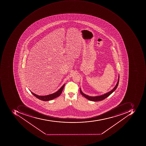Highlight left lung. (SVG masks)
I'll use <instances>...</instances> for the list:
<instances>
[{"mask_svg":"<svg viewBox=\"0 0 146 146\" xmlns=\"http://www.w3.org/2000/svg\"><path fill=\"white\" fill-rule=\"evenodd\" d=\"M119 75L118 76V81H117V83L115 86L114 87V88H113L112 90H111V91L108 92V93L105 94L103 95L100 96H94V97L89 96L87 95H86L85 94H83V92H82V91H81V89H80V93H81V94L83 96H84L85 98H86L89 100H91V101H101V100H104L106 98L108 97V96H110V95H111V94L112 93L113 91H114V90L117 89V86H118V83H119Z\"/></svg>","mask_w":146,"mask_h":146,"instance_id":"obj_1","label":"left lung"}]
</instances>
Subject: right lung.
Returning <instances> with one entry per match:
<instances>
[{"label":"right lung","mask_w":146,"mask_h":146,"mask_svg":"<svg viewBox=\"0 0 146 146\" xmlns=\"http://www.w3.org/2000/svg\"><path fill=\"white\" fill-rule=\"evenodd\" d=\"M65 84H64L62 87H61L60 89L58 91L56 92H55L54 94H52L49 95L44 96H40L37 95L35 94H34L33 92H32L31 91V93L34 96H35L38 99L40 100H43V101H49V100H52L56 98L58 96H60V95L62 93V91H63V89H64V86Z\"/></svg>","instance_id":"1"}]
</instances>
